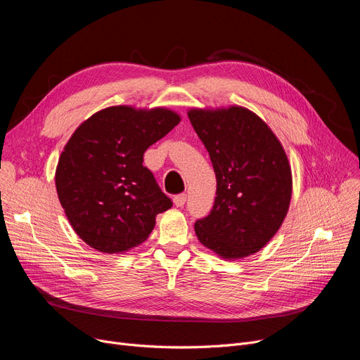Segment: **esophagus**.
I'll return each mask as SVG.
<instances>
[{
  "instance_id": "obj_1",
  "label": "esophagus",
  "mask_w": 360,
  "mask_h": 360,
  "mask_svg": "<svg viewBox=\"0 0 360 360\" xmlns=\"http://www.w3.org/2000/svg\"><path fill=\"white\" fill-rule=\"evenodd\" d=\"M185 201H186V194H178L174 197V202L176 207H182L185 204Z\"/></svg>"
}]
</instances>
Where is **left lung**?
Masks as SVG:
<instances>
[{
	"label": "left lung",
	"mask_w": 360,
	"mask_h": 360,
	"mask_svg": "<svg viewBox=\"0 0 360 360\" xmlns=\"http://www.w3.org/2000/svg\"><path fill=\"white\" fill-rule=\"evenodd\" d=\"M188 118L217 181L210 214L195 221L198 240L226 259L258 252L289 210L292 172L285 150L266 122L240 106L191 109Z\"/></svg>",
	"instance_id": "obj_1"
}]
</instances>
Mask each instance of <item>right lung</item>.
Returning a JSON list of instances; mask_svg holds the SVG:
<instances>
[{
	"instance_id": "right-lung-1",
	"label": "right lung",
	"mask_w": 360,
	"mask_h": 360,
	"mask_svg": "<svg viewBox=\"0 0 360 360\" xmlns=\"http://www.w3.org/2000/svg\"><path fill=\"white\" fill-rule=\"evenodd\" d=\"M179 121L165 108L110 106L74 131L55 185L70 224L89 247L108 254L134 248L153 231L156 216L172 207L143 155Z\"/></svg>"
}]
</instances>
